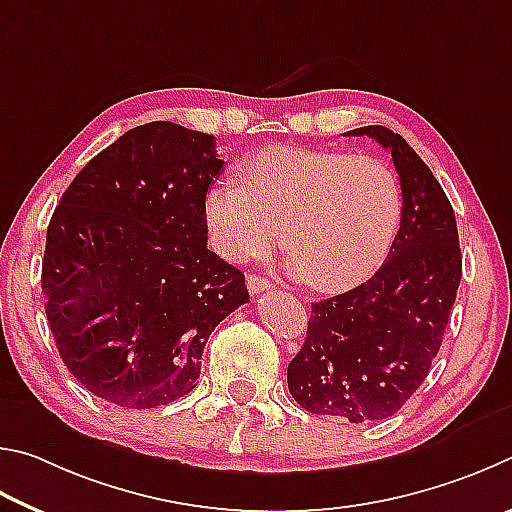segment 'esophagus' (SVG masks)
<instances>
[{
  "instance_id": "34e87169",
  "label": "esophagus",
  "mask_w": 512,
  "mask_h": 512,
  "mask_svg": "<svg viewBox=\"0 0 512 512\" xmlns=\"http://www.w3.org/2000/svg\"><path fill=\"white\" fill-rule=\"evenodd\" d=\"M272 288V283L267 281V279H263V276H256V274H249L247 276V290H249V294H261V292H265V290H270Z\"/></svg>"
}]
</instances>
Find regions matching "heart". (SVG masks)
Listing matches in <instances>:
<instances>
[{
	"label": "heart",
	"instance_id": "obj_1",
	"mask_svg": "<svg viewBox=\"0 0 512 512\" xmlns=\"http://www.w3.org/2000/svg\"><path fill=\"white\" fill-rule=\"evenodd\" d=\"M240 177L204 197L211 247L227 261L267 256L285 229L292 270L315 290H344L369 279L396 238L402 191L380 157L274 146Z\"/></svg>",
	"mask_w": 512,
	"mask_h": 512
}]
</instances>
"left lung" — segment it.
I'll return each instance as SVG.
<instances>
[{"mask_svg": "<svg viewBox=\"0 0 512 512\" xmlns=\"http://www.w3.org/2000/svg\"><path fill=\"white\" fill-rule=\"evenodd\" d=\"M346 137H371L391 150L400 229L369 281L312 303L288 387L310 414L366 423L396 414L427 378L461 283V249L450 200L400 134L364 125Z\"/></svg>", "mask_w": 512, "mask_h": 512, "instance_id": "left-lung-1", "label": "left lung"}]
</instances>
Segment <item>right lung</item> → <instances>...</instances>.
Segmentation results:
<instances>
[{
	"mask_svg": "<svg viewBox=\"0 0 512 512\" xmlns=\"http://www.w3.org/2000/svg\"><path fill=\"white\" fill-rule=\"evenodd\" d=\"M215 137L152 121L87 161L62 195L42 261L44 312L69 373L112 405L152 409L195 389L213 328L249 301L206 249Z\"/></svg>",
	"mask_w": 512,
	"mask_h": 512,
	"instance_id": "1",
	"label": "right lung"
}]
</instances>
